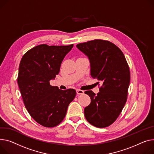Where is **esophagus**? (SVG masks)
Wrapping results in <instances>:
<instances>
[{
    "label": "esophagus",
    "mask_w": 154,
    "mask_h": 154,
    "mask_svg": "<svg viewBox=\"0 0 154 154\" xmlns=\"http://www.w3.org/2000/svg\"><path fill=\"white\" fill-rule=\"evenodd\" d=\"M76 92H77V94H78V95H82L84 94V91L83 90H80V89H77Z\"/></svg>",
    "instance_id": "1"
}]
</instances>
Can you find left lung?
Segmentation results:
<instances>
[{"instance_id": "obj_1", "label": "left lung", "mask_w": 154, "mask_h": 154, "mask_svg": "<svg viewBox=\"0 0 154 154\" xmlns=\"http://www.w3.org/2000/svg\"><path fill=\"white\" fill-rule=\"evenodd\" d=\"M76 46L89 59L91 77L101 84L97 95L85 91L91 99L84 109L85 117L91 125L106 128L116 121L127 100L130 84L127 61L121 49L108 41L94 39Z\"/></svg>"}]
</instances>
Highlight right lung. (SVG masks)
Wrapping results in <instances>:
<instances>
[{
  "label": "right lung",
  "instance_id": "right-lung-1",
  "mask_svg": "<svg viewBox=\"0 0 154 154\" xmlns=\"http://www.w3.org/2000/svg\"><path fill=\"white\" fill-rule=\"evenodd\" d=\"M73 46L40 45L28 51L20 61L17 83L23 103L30 116L45 127L60 124L76 95L74 89L60 90L49 83Z\"/></svg>",
  "mask_w": 154,
  "mask_h": 154
}]
</instances>
